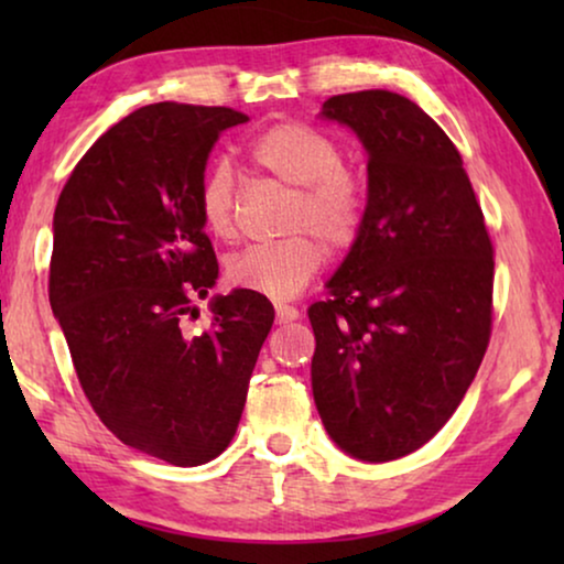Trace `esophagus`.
I'll return each mask as SVG.
<instances>
[{
	"label": "esophagus",
	"mask_w": 564,
	"mask_h": 564,
	"mask_svg": "<svg viewBox=\"0 0 564 564\" xmlns=\"http://www.w3.org/2000/svg\"><path fill=\"white\" fill-rule=\"evenodd\" d=\"M297 318H300L297 307H292V305H276V323H280V326H284V323L297 321Z\"/></svg>",
	"instance_id": "1"
}]
</instances>
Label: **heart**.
I'll return each mask as SVG.
<instances>
[{
    "label": "heart",
    "mask_w": 564,
    "mask_h": 564,
    "mask_svg": "<svg viewBox=\"0 0 564 564\" xmlns=\"http://www.w3.org/2000/svg\"><path fill=\"white\" fill-rule=\"evenodd\" d=\"M251 164L288 184L292 199L284 230L274 243H253L228 259L226 276L238 290L261 297H297L326 264V240L334 251H349L365 234L369 187L357 166L346 164L334 135L288 120L267 128L249 145ZM203 226L218 238L236 230V182L226 164L207 169L197 187Z\"/></svg>",
    "instance_id": "1"
}]
</instances>
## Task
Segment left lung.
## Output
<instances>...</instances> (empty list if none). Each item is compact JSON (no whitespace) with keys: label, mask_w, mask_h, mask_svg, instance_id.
Here are the masks:
<instances>
[{"label":"left lung","mask_w":564,"mask_h":564,"mask_svg":"<svg viewBox=\"0 0 564 564\" xmlns=\"http://www.w3.org/2000/svg\"><path fill=\"white\" fill-rule=\"evenodd\" d=\"M369 153L365 234L307 307L313 398L330 438L390 462L434 438L473 384L492 330V241L449 135L403 95L323 102Z\"/></svg>","instance_id":"8db88e82"}]
</instances>
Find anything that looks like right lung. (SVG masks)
I'll return each instance as SVG.
<instances>
[{
	"instance_id": "add662e5",
	"label": "right lung",
	"mask_w": 564,
	"mask_h": 564,
	"mask_svg": "<svg viewBox=\"0 0 564 564\" xmlns=\"http://www.w3.org/2000/svg\"><path fill=\"white\" fill-rule=\"evenodd\" d=\"M246 120L141 107L84 153L53 215L48 295L84 395L122 444L176 467L226 452L274 323L267 297L236 290L215 297L203 334L184 328L218 280L199 180L223 130Z\"/></svg>"
}]
</instances>
